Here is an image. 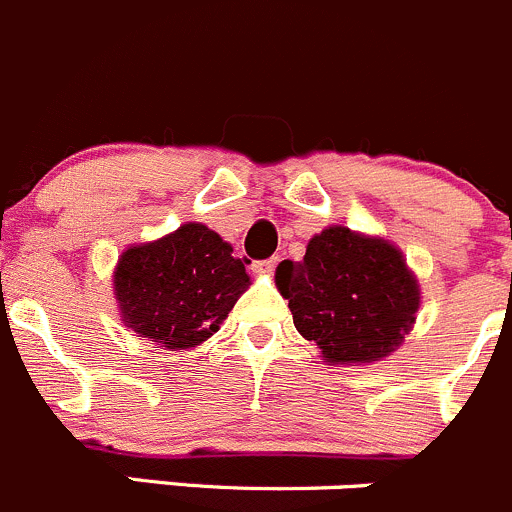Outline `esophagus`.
<instances>
[{
    "label": "esophagus",
    "mask_w": 512,
    "mask_h": 512,
    "mask_svg": "<svg viewBox=\"0 0 512 512\" xmlns=\"http://www.w3.org/2000/svg\"><path fill=\"white\" fill-rule=\"evenodd\" d=\"M275 265H277V257H270V260L255 262V265H252V270H255L257 275H272Z\"/></svg>",
    "instance_id": "34e87169"
}]
</instances>
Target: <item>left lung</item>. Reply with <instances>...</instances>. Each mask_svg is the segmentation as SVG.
Instances as JSON below:
<instances>
[{
    "label": "left lung",
    "mask_w": 512,
    "mask_h": 512,
    "mask_svg": "<svg viewBox=\"0 0 512 512\" xmlns=\"http://www.w3.org/2000/svg\"><path fill=\"white\" fill-rule=\"evenodd\" d=\"M275 285L290 302L297 332L320 347L327 365L393 355L420 307V282L403 250L342 225L310 237L302 262H280Z\"/></svg>",
    "instance_id": "left-lung-1"
}]
</instances>
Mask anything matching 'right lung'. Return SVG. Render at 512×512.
<instances>
[{
	"label": "right lung",
	"instance_id": "right-lung-1",
	"mask_svg": "<svg viewBox=\"0 0 512 512\" xmlns=\"http://www.w3.org/2000/svg\"><path fill=\"white\" fill-rule=\"evenodd\" d=\"M250 285L230 242L202 222L130 245L112 272L119 320L162 350L202 345Z\"/></svg>",
	"mask_w": 512,
	"mask_h": 512
}]
</instances>
